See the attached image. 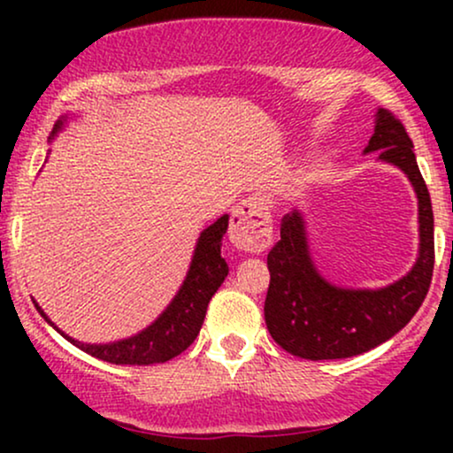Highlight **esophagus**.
<instances>
[{"label":"esophagus","mask_w":453,"mask_h":453,"mask_svg":"<svg viewBox=\"0 0 453 453\" xmlns=\"http://www.w3.org/2000/svg\"><path fill=\"white\" fill-rule=\"evenodd\" d=\"M230 241L247 253L266 251L273 242V219L268 206L259 200H244L232 212Z\"/></svg>","instance_id":"1"}]
</instances>
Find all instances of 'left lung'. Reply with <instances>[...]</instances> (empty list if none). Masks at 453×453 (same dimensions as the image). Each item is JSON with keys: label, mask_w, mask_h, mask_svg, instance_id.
Wrapping results in <instances>:
<instances>
[{"label": "left lung", "mask_w": 453, "mask_h": 453, "mask_svg": "<svg viewBox=\"0 0 453 453\" xmlns=\"http://www.w3.org/2000/svg\"><path fill=\"white\" fill-rule=\"evenodd\" d=\"M407 174L418 194L419 256L407 277L381 289H342L315 268L298 211L280 219V241L270 249V285L264 317L270 336L304 360H341L375 349L392 339L418 313L434 268V217L428 187L418 168L407 129L386 108L377 111L375 134L364 153Z\"/></svg>", "instance_id": "left-lung-1"}]
</instances>
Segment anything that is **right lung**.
<instances>
[{"mask_svg": "<svg viewBox=\"0 0 453 453\" xmlns=\"http://www.w3.org/2000/svg\"><path fill=\"white\" fill-rule=\"evenodd\" d=\"M64 121L65 119H61L57 123L53 136L64 126ZM53 136H50V140H53ZM227 221H230V217L223 215L200 234L189 273H187L179 294L174 296L168 309L147 330H142L136 336H129L126 341L108 342V345H87V342L74 341L72 336L64 334L34 300L35 309L72 345H76L78 349L89 353L93 357H100L104 362L121 364V366H127V364L129 366H149V364L173 360V357L183 353L196 341L197 332L204 324L211 298L227 277V264L221 257V238L227 230Z\"/></svg>", "mask_w": 453, "mask_h": 453, "instance_id": "1", "label": "right lung"}]
</instances>
